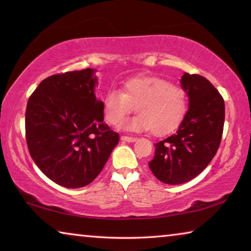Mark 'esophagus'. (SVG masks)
I'll return each mask as SVG.
<instances>
[{
	"instance_id": "esophagus-1",
	"label": "esophagus",
	"mask_w": 251,
	"mask_h": 251,
	"mask_svg": "<svg viewBox=\"0 0 251 251\" xmlns=\"http://www.w3.org/2000/svg\"><path fill=\"white\" fill-rule=\"evenodd\" d=\"M121 139L124 142H128V143H133L136 141L135 137H130V136H121Z\"/></svg>"
}]
</instances>
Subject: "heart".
Instances as JSON below:
<instances>
[{
	"label": "heart",
	"mask_w": 251,
	"mask_h": 251,
	"mask_svg": "<svg viewBox=\"0 0 251 251\" xmlns=\"http://www.w3.org/2000/svg\"><path fill=\"white\" fill-rule=\"evenodd\" d=\"M135 107L137 115L121 123L123 130L145 131L161 136L179 125L188 107L186 91L179 85L151 76L126 80L123 92L110 88L103 99L105 121L116 125Z\"/></svg>",
	"instance_id": "heart-1"
}]
</instances>
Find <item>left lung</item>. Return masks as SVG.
Listing matches in <instances>:
<instances>
[{
  "mask_svg": "<svg viewBox=\"0 0 251 251\" xmlns=\"http://www.w3.org/2000/svg\"><path fill=\"white\" fill-rule=\"evenodd\" d=\"M181 87L189 108L175 134L155 144L150 163L157 179L168 185L184 184L198 176L217 152L223 137L225 101L207 78L185 73Z\"/></svg>",
  "mask_w": 251,
  "mask_h": 251,
  "instance_id": "obj_1",
  "label": "left lung"
}]
</instances>
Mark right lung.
<instances>
[{
    "mask_svg": "<svg viewBox=\"0 0 251 251\" xmlns=\"http://www.w3.org/2000/svg\"><path fill=\"white\" fill-rule=\"evenodd\" d=\"M96 84L93 69L55 74L42 80L27 101L29 155L46 177L66 188L91 184L120 142L103 122Z\"/></svg>",
    "mask_w": 251,
    "mask_h": 251,
    "instance_id": "right-lung-1",
    "label": "right lung"
}]
</instances>
